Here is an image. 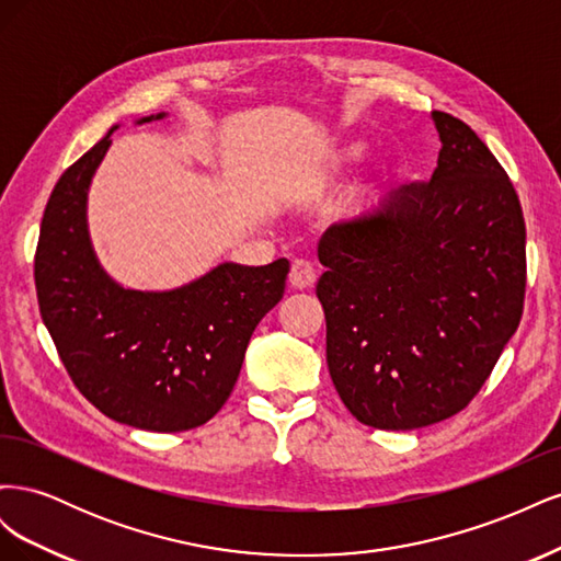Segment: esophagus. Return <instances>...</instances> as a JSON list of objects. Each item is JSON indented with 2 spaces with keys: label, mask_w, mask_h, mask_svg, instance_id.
Masks as SVG:
<instances>
[{
  "label": "esophagus",
  "mask_w": 561,
  "mask_h": 561,
  "mask_svg": "<svg viewBox=\"0 0 561 561\" xmlns=\"http://www.w3.org/2000/svg\"><path fill=\"white\" fill-rule=\"evenodd\" d=\"M316 283V268L307 260H295L290 268V285L295 290H307Z\"/></svg>",
  "instance_id": "1"
}]
</instances>
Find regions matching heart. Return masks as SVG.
Here are the masks:
<instances>
[{"label": "heart", "instance_id": "1", "mask_svg": "<svg viewBox=\"0 0 561 561\" xmlns=\"http://www.w3.org/2000/svg\"><path fill=\"white\" fill-rule=\"evenodd\" d=\"M360 154H363V142H346V145H342V147L334 151L330 165L339 168L342 163H348L353 159H358Z\"/></svg>", "mask_w": 561, "mask_h": 561}]
</instances>
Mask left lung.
<instances>
[{
  "label": "left lung",
  "instance_id": "1",
  "mask_svg": "<svg viewBox=\"0 0 561 561\" xmlns=\"http://www.w3.org/2000/svg\"><path fill=\"white\" fill-rule=\"evenodd\" d=\"M433 122L443 149L431 182L402 184L318 243L332 383L355 419L381 431L461 412L524 309L515 186L461 118L433 112Z\"/></svg>",
  "mask_w": 561,
  "mask_h": 561
}]
</instances>
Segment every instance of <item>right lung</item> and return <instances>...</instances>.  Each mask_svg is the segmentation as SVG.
Here are the masks:
<instances>
[{
    "mask_svg": "<svg viewBox=\"0 0 561 561\" xmlns=\"http://www.w3.org/2000/svg\"><path fill=\"white\" fill-rule=\"evenodd\" d=\"M114 130L67 168L46 203L35 254L42 320L67 375L105 416L154 433L190 431L231 396L254 328L283 299L290 262H225L165 293L112 280L91 245L87 198Z\"/></svg>",
    "mask_w": 561,
    "mask_h": 561,
    "instance_id": "right-lung-1",
    "label": "right lung"
}]
</instances>
